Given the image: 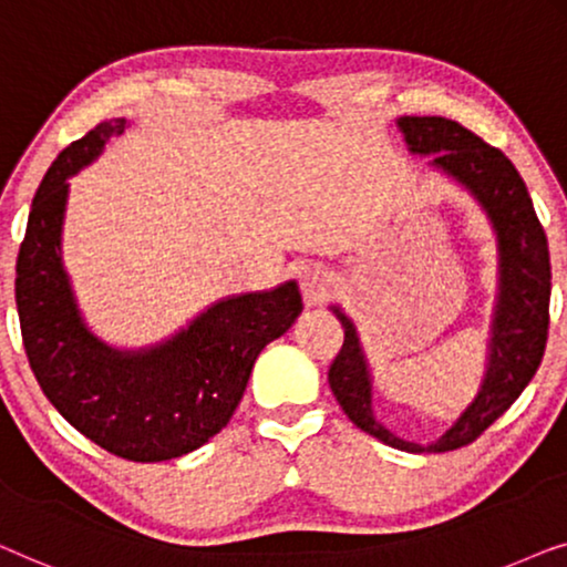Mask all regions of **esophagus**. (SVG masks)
<instances>
[{"instance_id": "1", "label": "esophagus", "mask_w": 567, "mask_h": 567, "mask_svg": "<svg viewBox=\"0 0 567 567\" xmlns=\"http://www.w3.org/2000/svg\"><path fill=\"white\" fill-rule=\"evenodd\" d=\"M300 290H302V298H306L308 306H321V302L329 300L333 292L331 275L326 272L323 267L310 265L302 269V275H300Z\"/></svg>"}]
</instances>
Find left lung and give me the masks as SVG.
<instances>
[{"instance_id":"left-lung-1","label":"left lung","mask_w":567,"mask_h":567,"mask_svg":"<svg viewBox=\"0 0 567 567\" xmlns=\"http://www.w3.org/2000/svg\"><path fill=\"white\" fill-rule=\"evenodd\" d=\"M413 156L460 185L488 218L496 236V298H493L485 370L473 401L452 426L429 444L405 442L374 416V378L360 331L339 306L344 347L329 370L331 393L352 424L401 452H450L477 440L529 385L545 354L549 326V251L532 197L516 166L467 127L440 115H401L395 121Z\"/></svg>"}]
</instances>
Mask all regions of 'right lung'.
Listing matches in <instances>:
<instances>
[{"mask_svg":"<svg viewBox=\"0 0 567 567\" xmlns=\"http://www.w3.org/2000/svg\"><path fill=\"white\" fill-rule=\"evenodd\" d=\"M131 121L100 123L45 172L18 254L14 300L30 367L53 409L86 440L133 462H164L213 440L241 403L251 367L302 310L298 282L238 292L156 344H107L84 321L63 267L69 179Z\"/></svg>","mask_w":567,"mask_h":567,"instance_id":"1","label":"right lung"}]
</instances>
